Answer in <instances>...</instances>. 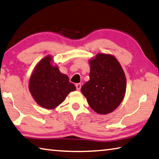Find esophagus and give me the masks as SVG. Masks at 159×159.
<instances>
[{
  "label": "esophagus",
  "mask_w": 159,
  "mask_h": 159,
  "mask_svg": "<svg viewBox=\"0 0 159 159\" xmlns=\"http://www.w3.org/2000/svg\"><path fill=\"white\" fill-rule=\"evenodd\" d=\"M76 87L77 90L79 91L80 88H81V84H80V83H77V84L76 85Z\"/></svg>",
  "instance_id": "obj_1"
}]
</instances>
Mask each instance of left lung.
I'll list each match as a JSON object with an SVG mask.
<instances>
[{
  "label": "left lung",
  "instance_id": "left-lung-1",
  "mask_svg": "<svg viewBox=\"0 0 159 159\" xmlns=\"http://www.w3.org/2000/svg\"><path fill=\"white\" fill-rule=\"evenodd\" d=\"M89 80L82 86V94L89 106L98 114L115 111L124 99L126 89V76L116 57L99 53L89 60Z\"/></svg>",
  "mask_w": 159,
  "mask_h": 159
}]
</instances>
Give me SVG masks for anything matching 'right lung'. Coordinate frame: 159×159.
Segmentation results:
<instances>
[{
	"instance_id": "right-lung-1",
	"label": "right lung",
	"mask_w": 159,
	"mask_h": 159,
	"mask_svg": "<svg viewBox=\"0 0 159 159\" xmlns=\"http://www.w3.org/2000/svg\"><path fill=\"white\" fill-rule=\"evenodd\" d=\"M28 88L35 102L41 107L53 110L64 102L76 86L67 75L60 71L53 57L48 55L37 63L32 72Z\"/></svg>"
}]
</instances>
